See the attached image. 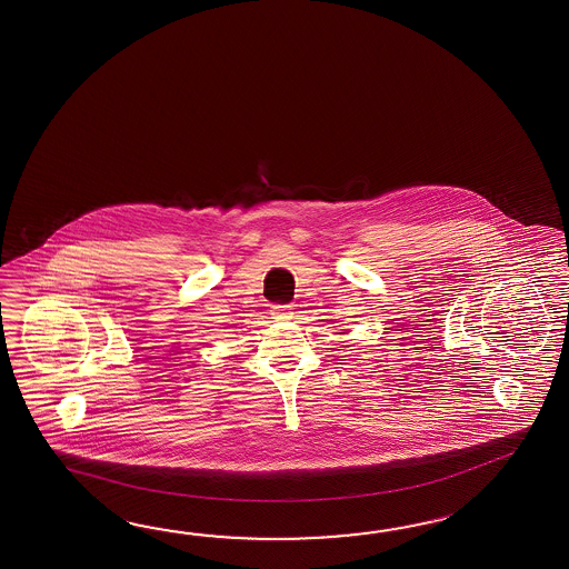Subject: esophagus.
I'll return each mask as SVG.
<instances>
[{"instance_id": "1", "label": "esophagus", "mask_w": 569, "mask_h": 569, "mask_svg": "<svg viewBox=\"0 0 569 569\" xmlns=\"http://www.w3.org/2000/svg\"><path fill=\"white\" fill-rule=\"evenodd\" d=\"M272 316L278 319L291 318L292 305H274L272 307Z\"/></svg>"}]
</instances>
